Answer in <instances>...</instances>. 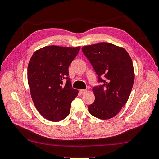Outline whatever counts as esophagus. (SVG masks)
<instances>
[{"instance_id":"obj_1","label":"esophagus","mask_w":159,"mask_h":159,"mask_svg":"<svg viewBox=\"0 0 159 159\" xmlns=\"http://www.w3.org/2000/svg\"><path fill=\"white\" fill-rule=\"evenodd\" d=\"M86 92H87L86 89H80L79 90V93L80 94H84V93H85Z\"/></svg>"}]
</instances>
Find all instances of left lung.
Instances as JSON below:
<instances>
[{
	"label": "left lung",
	"mask_w": 159,
	"mask_h": 159,
	"mask_svg": "<svg viewBox=\"0 0 159 159\" xmlns=\"http://www.w3.org/2000/svg\"><path fill=\"white\" fill-rule=\"evenodd\" d=\"M82 51L98 77L92 89L95 101L88 106L89 113L101 120L115 117L128 101L134 73L128 53L112 43L102 42L83 46Z\"/></svg>",
	"instance_id": "obj_1"
}]
</instances>
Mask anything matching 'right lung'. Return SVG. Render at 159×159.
<instances>
[{
    "instance_id": "add662e5",
    "label": "right lung",
    "mask_w": 159,
    "mask_h": 159,
    "mask_svg": "<svg viewBox=\"0 0 159 159\" xmlns=\"http://www.w3.org/2000/svg\"><path fill=\"white\" fill-rule=\"evenodd\" d=\"M80 48L46 46L35 52L29 61L27 76L32 100L48 120L61 121L70 112L79 92L72 88L68 67Z\"/></svg>"
}]
</instances>
